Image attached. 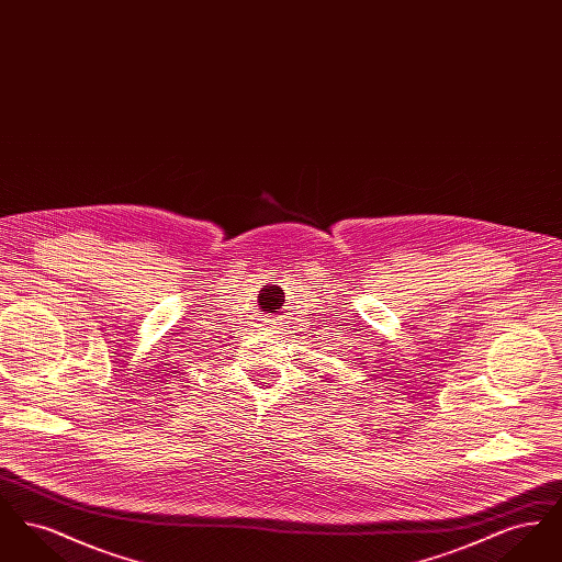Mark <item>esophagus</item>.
I'll return each instance as SVG.
<instances>
[{
    "label": "esophagus",
    "mask_w": 562,
    "mask_h": 562,
    "mask_svg": "<svg viewBox=\"0 0 562 562\" xmlns=\"http://www.w3.org/2000/svg\"><path fill=\"white\" fill-rule=\"evenodd\" d=\"M261 326H263V330H268V333H278V330H280V326H278L276 322L269 321V318H263Z\"/></svg>",
    "instance_id": "obj_1"
}]
</instances>
